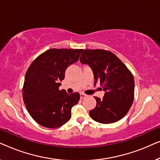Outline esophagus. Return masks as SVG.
<instances>
[{
  "mask_svg": "<svg viewBox=\"0 0 160 160\" xmlns=\"http://www.w3.org/2000/svg\"><path fill=\"white\" fill-rule=\"evenodd\" d=\"M86 97H87V95H85V94H84V93H81L80 94L81 99H84V98H85Z\"/></svg>",
  "mask_w": 160,
  "mask_h": 160,
  "instance_id": "obj_1",
  "label": "esophagus"
}]
</instances>
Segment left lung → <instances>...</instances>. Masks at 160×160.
<instances>
[{"label":"left lung","mask_w":160,"mask_h":160,"mask_svg":"<svg viewBox=\"0 0 160 160\" xmlns=\"http://www.w3.org/2000/svg\"><path fill=\"white\" fill-rule=\"evenodd\" d=\"M80 62L91 68L95 85L99 82L105 91L102 99L95 98L97 105L89 111L92 119L102 124L122 119L134 99V78L130 70L114 54L103 49H85Z\"/></svg>","instance_id":"left-lung-1"}]
</instances>
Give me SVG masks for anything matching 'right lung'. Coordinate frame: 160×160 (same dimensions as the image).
Segmentation results:
<instances>
[{
  "mask_svg": "<svg viewBox=\"0 0 160 160\" xmlns=\"http://www.w3.org/2000/svg\"><path fill=\"white\" fill-rule=\"evenodd\" d=\"M84 49H51L36 58L25 76L22 97L31 117L40 125L58 128L68 122L78 92L60 90L67 68L78 60Z\"/></svg>",
  "mask_w": 160,
  "mask_h": 160,
  "instance_id": "obj_1",
  "label": "right lung"
}]
</instances>
